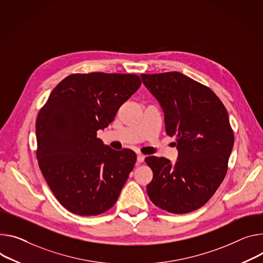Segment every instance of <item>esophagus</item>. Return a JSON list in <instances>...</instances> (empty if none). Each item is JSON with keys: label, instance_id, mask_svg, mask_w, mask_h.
<instances>
[{"label": "esophagus", "instance_id": "esophagus-1", "mask_svg": "<svg viewBox=\"0 0 263 263\" xmlns=\"http://www.w3.org/2000/svg\"><path fill=\"white\" fill-rule=\"evenodd\" d=\"M145 155H142V154H137V162L138 163H141V162H144V160H145Z\"/></svg>", "mask_w": 263, "mask_h": 263}]
</instances>
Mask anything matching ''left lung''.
Listing matches in <instances>:
<instances>
[{"label":"left lung","instance_id":"1","mask_svg":"<svg viewBox=\"0 0 263 263\" xmlns=\"http://www.w3.org/2000/svg\"><path fill=\"white\" fill-rule=\"evenodd\" d=\"M140 77L159 102L165 132L176 137L178 150L173 164L164 157H146L153 171L148 196L166 212H193L209 201L228 172L234 146L228 111L209 87L180 72Z\"/></svg>","mask_w":263,"mask_h":263}]
</instances>
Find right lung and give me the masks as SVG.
I'll list each match as a JSON object with an SVG mask.
<instances>
[{
  "mask_svg": "<svg viewBox=\"0 0 263 263\" xmlns=\"http://www.w3.org/2000/svg\"><path fill=\"white\" fill-rule=\"evenodd\" d=\"M140 85L136 74L74 73L41 108L35 123L39 166L53 195L71 213L100 215L121 194L136 154L105 147L97 132L113 122Z\"/></svg>",
  "mask_w": 263,
  "mask_h": 263,
  "instance_id": "1",
  "label": "right lung"
}]
</instances>
